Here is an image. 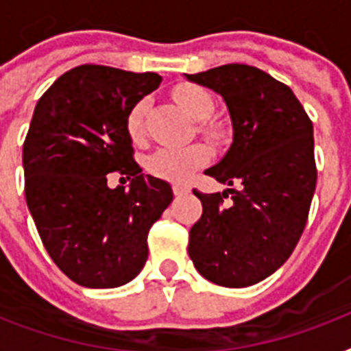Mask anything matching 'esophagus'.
I'll list each match as a JSON object with an SVG mask.
<instances>
[{"label":"esophagus","instance_id":"34e87169","mask_svg":"<svg viewBox=\"0 0 351 351\" xmlns=\"http://www.w3.org/2000/svg\"><path fill=\"white\" fill-rule=\"evenodd\" d=\"M173 193H175L176 197H182V195H186V193H189V187H187V186H180V184H175V186H173Z\"/></svg>","mask_w":351,"mask_h":351}]
</instances>
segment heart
<instances>
[{
    "label": "heart",
    "mask_w": 351,
    "mask_h": 351,
    "mask_svg": "<svg viewBox=\"0 0 351 351\" xmlns=\"http://www.w3.org/2000/svg\"><path fill=\"white\" fill-rule=\"evenodd\" d=\"M173 96H175L176 104L195 120H206L211 117L215 109L211 95L198 85L176 87ZM145 114H147V100L136 101L127 112L125 129L132 142L143 140ZM208 147H204L200 143L187 145V147H162L147 160V169L156 178L184 184L195 171L200 169L204 164H208Z\"/></svg>",
    "instance_id": "b5f03b06"
}]
</instances>
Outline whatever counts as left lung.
I'll return each mask as SVG.
<instances>
[{"instance_id":"1","label":"left lung","mask_w":351,"mask_h":351,"mask_svg":"<svg viewBox=\"0 0 351 351\" xmlns=\"http://www.w3.org/2000/svg\"><path fill=\"white\" fill-rule=\"evenodd\" d=\"M186 76L222 95L233 121L230 151L206 171L231 187L193 191L202 217L187 251L208 280L245 288L277 271L304 231L317 186L313 123L293 90L261 69L230 63Z\"/></svg>"}]
</instances>
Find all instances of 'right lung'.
<instances>
[{
    "label": "right lung",
    "instance_id": "1",
    "mask_svg": "<svg viewBox=\"0 0 351 351\" xmlns=\"http://www.w3.org/2000/svg\"><path fill=\"white\" fill-rule=\"evenodd\" d=\"M156 73L80 65L36 104L23 142L25 198L60 269L85 288H117L147 261V234L173 200L167 182L143 176L125 117L158 87ZM132 178L129 190L106 180Z\"/></svg>",
    "mask_w": 351,
    "mask_h": 351
}]
</instances>
